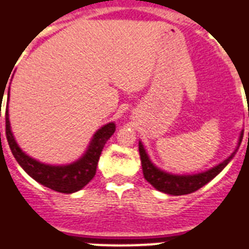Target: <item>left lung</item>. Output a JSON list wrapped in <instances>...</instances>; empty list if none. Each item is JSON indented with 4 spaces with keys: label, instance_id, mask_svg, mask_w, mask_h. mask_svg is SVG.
Here are the masks:
<instances>
[{
    "label": "left lung",
    "instance_id": "8db88e82",
    "mask_svg": "<svg viewBox=\"0 0 249 249\" xmlns=\"http://www.w3.org/2000/svg\"><path fill=\"white\" fill-rule=\"evenodd\" d=\"M242 138H243V132L240 134L239 144L242 142ZM138 148H140L141 163H142V169H143V176L146 178V181L150 182L156 190H159L161 193L169 194V195H186V194H191L200 189V187H203L204 185H207L211 179H213L217 174L220 173L221 170L224 169L225 166L228 165L229 161L234 158L236 150H238L236 148L235 151L232 152L231 155L229 156L225 161H222V163L212 168V169L207 170V172L194 174V176H174V174H169L166 173V172H163V170L158 169L150 161L147 154L144 151L143 146H142L141 142Z\"/></svg>",
    "mask_w": 249,
    "mask_h": 249
}]
</instances>
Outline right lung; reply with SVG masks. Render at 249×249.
<instances>
[{
  "instance_id": "right-lung-1",
  "label": "right lung",
  "mask_w": 249,
  "mask_h": 249,
  "mask_svg": "<svg viewBox=\"0 0 249 249\" xmlns=\"http://www.w3.org/2000/svg\"><path fill=\"white\" fill-rule=\"evenodd\" d=\"M5 117L6 138H7V142H9V146L11 148L14 158L17 159L19 165L33 179H36L38 183L46 186V187L54 190V191L63 194L76 193V191L83 189L84 186L88 185L93 179V177L95 176L98 160H99L102 150L105 147L106 142L108 141L109 137L115 133V124L109 123V124L102 126L94 134L86 154L81 159L77 160L76 163L62 166L46 165V164H42L40 161H37V160L32 159V158H29L28 155H25L24 152L19 148V146H18L15 140H14L11 129H10L9 108H7V106H6Z\"/></svg>"
}]
</instances>
